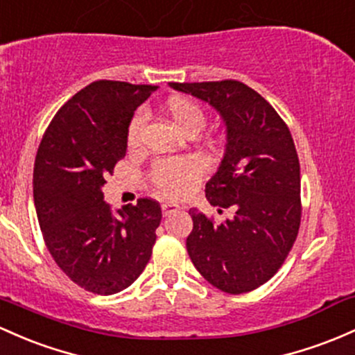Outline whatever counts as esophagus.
<instances>
[{"label":"esophagus","mask_w":355,"mask_h":355,"mask_svg":"<svg viewBox=\"0 0 355 355\" xmlns=\"http://www.w3.org/2000/svg\"><path fill=\"white\" fill-rule=\"evenodd\" d=\"M177 210H180V205L173 204V202H165V204H162V212L163 216H170V214L177 212Z\"/></svg>","instance_id":"1"}]
</instances>
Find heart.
Segmentation results:
<instances>
[{
    "label": "heart",
    "instance_id": "1",
    "mask_svg": "<svg viewBox=\"0 0 355 355\" xmlns=\"http://www.w3.org/2000/svg\"><path fill=\"white\" fill-rule=\"evenodd\" d=\"M165 112L177 124L178 130L189 136L197 135L205 124L204 109L190 97H170L165 104ZM143 124H145V116H143V112H136L128 124L126 131V141L130 148L138 145ZM205 171H207L205 162L198 157L166 158L155 163L150 178L157 192L162 196L168 198H182L197 189V185L204 178Z\"/></svg>",
    "mask_w": 355,
    "mask_h": 355
}]
</instances>
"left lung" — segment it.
Wrapping results in <instances>:
<instances>
[{"label":"left lung","instance_id":"8db88e82","mask_svg":"<svg viewBox=\"0 0 355 355\" xmlns=\"http://www.w3.org/2000/svg\"><path fill=\"white\" fill-rule=\"evenodd\" d=\"M216 107L227 143L205 185L210 205L232 212L214 224L190 209L193 229L187 251L205 279L225 293L256 290L285 263L302 219L300 162L285 121L254 89L239 80L170 83Z\"/></svg>","mask_w":355,"mask_h":355}]
</instances>
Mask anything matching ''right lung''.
<instances>
[{
	"instance_id": "1",
	"label": "right lung",
	"mask_w": 355,
	"mask_h": 355,
	"mask_svg": "<svg viewBox=\"0 0 355 355\" xmlns=\"http://www.w3.org/2000/svg\"><path fill=\"white\" fill-rule=\"evenodd\" d=\"M157 85L97 80L64 104L46 128L33 168V200L46 249L62 271L97 295L123 291L151 258L162 220L153 198L114 216L106 175L126 155L136 107Z\"/></svg>"
}]
</instances>
